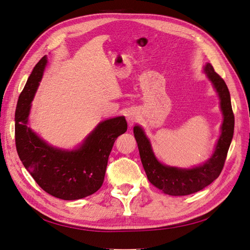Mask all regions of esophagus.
<instances>
[{
	"label": "esophagus",
	"mask_w": 250,
	"mask_h": 250,
	"mask_svg": "<svg viewBox=\"0 0 250 250\" xmlns=\"http://www.w3.org/2000/svg\"><path fill=\"white\" fill-rule=\"evenodd\" d=\"M126 117H127V120L129 122H133V121H135V119H136V115L133 113V112H128L127 114H126Z\"/></svg>",
	"instance_id": "34e87169"
}]
</instances>
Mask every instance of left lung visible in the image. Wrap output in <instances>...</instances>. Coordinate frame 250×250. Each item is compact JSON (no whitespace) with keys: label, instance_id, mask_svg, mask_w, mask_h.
Here are the masks:
<instances>
[{"label":"left lung","instance_id":"left-lung-1","mask_svg":"<svg viewBox=\"0 0 250 250\" xmlns=\"http://www.w3.org/2000/svg\"><path fill=\"white\" fill-rule=\"evenodd\" d=\"M203 69L218 95L224 118L221 135L217 139L214 151L204 163L192 168L168 166L161 163L155 156L151 142L143 127L139 125L133 127L139 156L148 182L159 189H162L164 194L170 196H186L196 193L215 181L223 170L233 138L235 119L229 89L224 80L214 72L210 63H206Z\"/></svg>","mask_w":250,"mask_h":250}]
</instances>
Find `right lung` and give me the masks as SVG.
Here are the masks:
<instances>
[{"label":"right lung","mask_w":250,"mask_h":250,"mask_svg":"<svg viewBox=\"0 0 250 250\" xmlns=\"http://www.w3.org/2000/svg\"><path fill=\"white\" fill-rule=\"evenodd\" d=\"M45 55L34 67L15 112V144L23 166L44 191L62 200L90 196L103 186L107 160L119 135L127 130L124 116L98 123L82 144L64 149L46 143L28 127L32 102L47 65Z\"/></svg>","instance_id":"1"}]
</instances>
